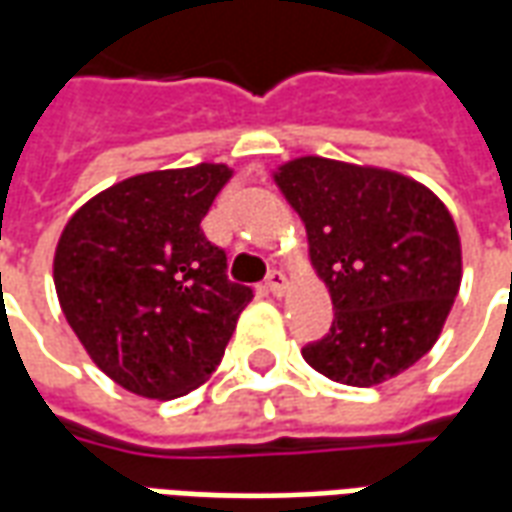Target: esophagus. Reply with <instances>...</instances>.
Masks as SVG:
<instances>
[{
    "instance_id": "1",
    "label": "esophagus",
    "mask_w": 512,
    "mask_h": 512,
    "mask_svg": "<svg viewBox=\"0 0 512 512\" xmlns=\"http://www.w3.org/2000/svg\"><path fill=\"white\" fill-rule=\"evenodd\" d=\"M266 288L274 293V296H282L285 293V288H288V277L282 274V271H268V277H266Z\"/></svg>"
}]
</instances>
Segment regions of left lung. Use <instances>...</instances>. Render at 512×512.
Segmentation results:
<instances>
[{
    "label": "left lung",
    "mask_w": 512,
    "mask_h": 512,
    "mask_svg": "<svg viewBox=\"0 0 512 512\" xmlns=\"http://www.w3.org/2000/svg\"><path fill=\"white\" fill-rule=\"evenodd\" d=\"M329 285L332 329L301 356L321 376L373 386L428 354L461 288L450 211L397 172L304 156L274 175Z\"/></svg>",
    "instance_id": "obj_1"
}]
</instances>
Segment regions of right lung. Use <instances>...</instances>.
<instances>
[{
	"label": "right lung",
	"instance_id": "1",
	"mask_svg": "<svg viewBox=\"0 0 512 512\" xmlns=\"http://www.w3.org/2000/svg\"><path fill=\"white\" fill-rule=\"evenodd\" d=\"M230 169L145 172L82 205L54 255L60 307L106 376L142 397L197 389L222 362L252 288L227 279V255L202 216Z\"/></svg>",
	"mask_w": 512,
	"mask_h": 512
}]
</instances>
